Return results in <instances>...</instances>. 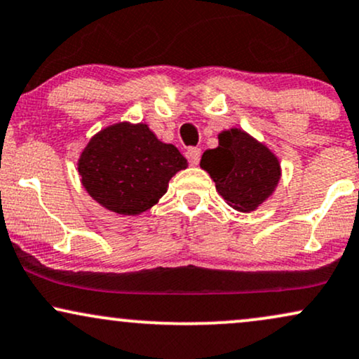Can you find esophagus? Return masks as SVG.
Masks as SVG:
<instances>
[{
    "label": "esophagus",
    "instance_id": "esophagus-1",
    "mask_svg": "<svg viewBox=\"0 0 359 359\" xmlns=\"http://www.w3.org/2000/svg\"><path fill=\"white\" fill-rule=\"evenodd\" d=\"M201 154H202L201 149H197V147H191V149L185 152V155H187V158H189V162H191L192 165H197L198 161H201Z\"/></svg>",
    "mask_w": 359,
    "mask_h": 359
}]
</instances>
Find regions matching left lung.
<instances>
[{"label":"left lung","instance_id":"8db88e82","mask_svg":"<svg viewBox=\"0 0 359 359\" xmlns=\"http://www.w3.org/2000/svg\"><path fill=\"white\" fill-rule=\"evenodd\" d=\"M201 167L227 204L241 212L257 209L280 179L278 157L241 128L219 133V147L205 150Z\"/></svg>","mask_w":359,"mask_h":359}]
</instances>
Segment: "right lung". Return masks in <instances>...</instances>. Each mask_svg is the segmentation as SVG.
<instances>
[{
  "label": "right lung",
  "instance_id": "1",
  "mask_svg": "<svg viewBox=\"0 0 359 359\" xmlns=\"http://www.w3.org/2000/svg\"><path fill=\"white\" fill-rule=\"evenodd\" d=\"M187 158L163 144L145 123H115L98 132L79 158L85 191L98 204L122 215L149 210L167 192L168 180Z\"/></svg>",
  "mask_w": 359,
  "mask_h": 359
}]
</instances>
